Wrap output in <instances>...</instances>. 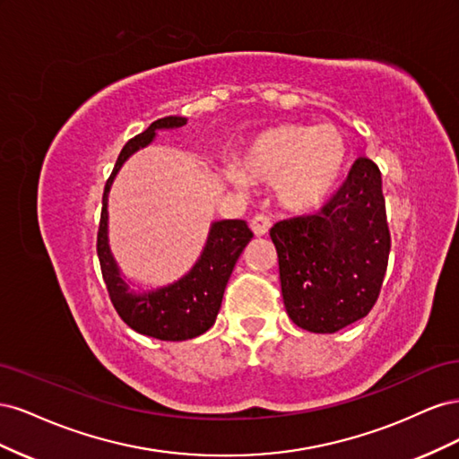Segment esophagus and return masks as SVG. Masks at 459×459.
<instances>
[{
  "label": "esophagus",
  "instance_id": "obj_1",
  "mask_svg": "<svg viewBox=\"0 0 459 459\" xmlns=\"http://www.w3.org/2000/svg\"><path fill=\"white\" fill-rule=\"evenodd\" d=\"M270 226H272V220H270L268 214L258 212V214H255L253 220H251V228H253L255 235H266L268 230H270Z\"/></svg>",
  "mask_w": 459,
  "mask_h": 459
}]
</instances>
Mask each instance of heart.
I'll return each mask as SVG.
<instances>
[{"mask_svg": "<svg viewBox=\"0 0 459 459\" xmlns=\"http://www.w3.org/2000/svg\"><path fill=\"white\" fill-rule=\"evenodd\" d=\"M344 134L335 126L283 124L258 134L239 157L233 179L277 184V197L293 208L308 211L322 204L346 162Z\"/></svg>", "mask_w": 459, "mask_h": 459, "instance_id": "1", "label": "heart"}]
</instances>
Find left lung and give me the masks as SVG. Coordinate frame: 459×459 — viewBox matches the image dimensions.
<instances>
[{"instance_id":"1","label":"left lung","mask_w":459,"mask_h":459,"mask_svg":"<svg viewBox=\"0 0 459 459\" xmlns=\"http://www.w3.org/2000/svg\"><path fill=\"white\" fill-rule=\"evenodd\" d=\"M285 310L312 333H337L377 302L391 253L381 170L359 157L342 186L314 214L270 230Z\"/></svg>"}]
</instances>
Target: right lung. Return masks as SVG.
Masks as SVG:
<instances>
[{
	"instance_id": "right-lung-1",
	"label": "right lung",
	"mask_w": 459,
	"mask_h": 459,
	"mask_svg": "<svg viewBox=\"0 0 459 459\" xmlns=\"http://www.w3.org/2000/svg\"><path fill=\"white\" fill-rule=\"evenodd\" d=\"M184 124H187L184 117L159 118L122 147L113 174L105 184L101 220L97 230V256H100L108 299L117 314L134 331L159 341H187L203 335L214 325L235 262L241 256L247 243L253 239V231L247 228L243 220L214 221L199 262L186 277L170 287L143 297L128 293V287L122 281L107 243V193L122 162L134 151L149 145L155 137V130L179 128Z\"/></svg>"
}]
</instances>
